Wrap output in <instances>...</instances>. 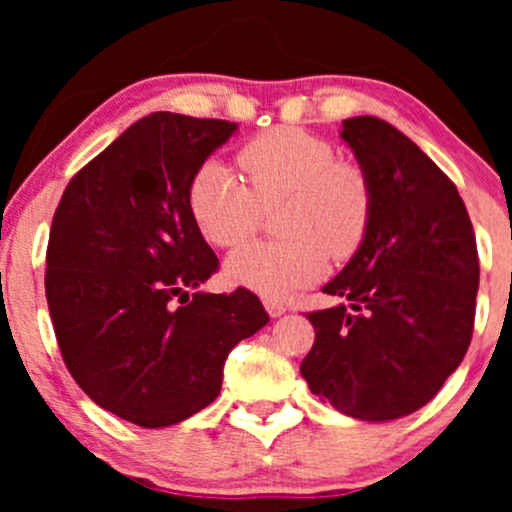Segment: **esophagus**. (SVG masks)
I'll return each mask as SVG.
<instances>
[{
	"instance_id": "obj_1",
	"label": "esophagus",
	"mask_w": 512,
	"mask_h": 512,
	"mask_svg": "<svg viewBox=\"0 0 512 512\" xmlns=\"http://www.w3.org/2000/svg\"><path fill=\"white\" fill-rule=\"evenodd\" d=\"M264 308H267V313L272 317L284 315L286 310H289V308H286V303L279 301V298H264Z\"/></svg>"
}]
</instances>
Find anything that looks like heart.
<instances>
[{
	"label": "heart",
	"instance_id": "heart-1",
	"mask_svg": "<svg viewBox=\"0 0 512 512\" xmlns=\"http://www.w3.org/2000/svg\"><path fill=\"white\" fill-rule=\"evenodd\" d=\"M245 183L223 163L207 161L187 185V207L216 248H238L276 211L279 240L252 243L226 262L231 284L276 298L325 272L327 257L346 262L373 223V180L361 163L337 158L334 146L298 127H274L238 151Z\"/></svg>",
	"mask_w": 512,
	"mask_h": 512
}]
</instances>
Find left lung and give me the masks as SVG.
I'll return each instance as SVG.
<instances>
[{
  "label": "left lung",
  "mask_w": 512,
  "mask_h": 512,
  "mask_svg": "<svg viewBox=\"0 0 512 512\" xmlns=\"http://www.w3.org/2000/svg\"><path fill=\"white\" fill-rule=\"evenodd\" d=\"M342 139L373 180L363 248L325 286L349 305L305 313L310 392L346 416L390 421L436 397L474 332L479 255L455 182L378 117L344 120Z\"/></svg>",
  "instance_id": "left-lung-1"
}]
</instances>
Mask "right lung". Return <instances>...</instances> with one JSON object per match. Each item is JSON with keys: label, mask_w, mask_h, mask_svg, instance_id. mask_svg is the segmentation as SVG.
I'll use <instances>...</instances> for the list:
<instances>
[{"label": "right lung", "mask_w": 512, "mask_h": 512, "mask_svg": "<svg viewBox=\"0 0 512 512\" xmlns=\"http://www.w3.org/2000/svg\"><path fill=\"white\" fill-rule=\"evenodd\" d=\"M233 132L211 117L146 115L69 180L52 216L45 296L64 366L137 426L209 407L233 346L269 322L243 286L187 296L219 272L187 185Z\"/></svg>", "instance_id": "1"}]
</instances>
